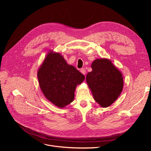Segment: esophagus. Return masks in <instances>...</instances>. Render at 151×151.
<instances>
[{
    "mask_svg": "<svg viewBox=\"0 0 151 151\" xmlns=\"http://www.w3.org/2000/svg\"><path fill=\"white\" fill-rule=\"evenodd\" d=\"M80 71H81V73L82 74H83V75H85V74H86V70H85V68H81V69L80 70Z\"/></svg>",
    "mask_w": 151,
    "mask_h": 151,
    "instance_id": "esophagus-1",
    "label": "esophagus"
}]
</instances>
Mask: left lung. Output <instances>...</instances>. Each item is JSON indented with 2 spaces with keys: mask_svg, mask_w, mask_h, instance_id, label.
<instances>
[{
  "mask_svg": "<svg viewBox=\"0 0 151 151\" xmlns=\"http://www.w3.org/2000/svg\"><path fill=\"white\" fill-rule=\"evenodd\" d=\"M91 68L92 71L86 75V82L95 101L101 107L106 108L113 104L122 91V74L106 58L93 60Z\"/></svg>",
  "mask_w": 151,
  "mask_h": 151,
  "instance_id": "obj_1",
  "label": "left lung"
}]
</instances>
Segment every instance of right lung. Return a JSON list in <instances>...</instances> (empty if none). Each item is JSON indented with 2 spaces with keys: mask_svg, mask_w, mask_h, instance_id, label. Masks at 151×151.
<instances>
[{
  "mask_svg": "<svg viewBox=\"0 0 151 151\" xmlns=\"http://www.w3.org/2000/svg\"><path fill=\"white\" fill-rule=\"evenodd\" d=\"M38 83L45 97L53 105L62 108L74 100L77 85L84 76L68 65L62 55L50 51L37 71Z\"/></svg>",
  "mask_w": 151,
  "mask_h": 151,
  "instance_id": "obj_1",
  "label": "right lung"
}]
</instances>
